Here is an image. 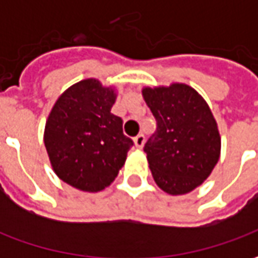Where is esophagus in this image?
<instances>
[{
	"label": "esophagus",
	"mask_w": 258,
	"mask_h": 258,
	"mask_svg": "<svg viewBox=\"0 0 258 258\" xmlns=\"http://www.w3.org/2000/svg\"><path fill=\"white\" fill-rule=\"evenodd\" d=\"M134 144L137 148H142L144 146V144H145V137H144V134H138L137 137L134 138Z\"/></svg>",
	"instance_id": "esophagus-1"
}]
</instances>
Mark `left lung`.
Wrapping results in <instances>:
<instances>
[{
	"label": "left lung",
	"instance_id": "1",
	"mask_svg": "<svg viewBox=\"0 0 258 258\" xmlns=\"http://www.w3.org/2000/svg\"><path fill=\"white\" fill-rule=\"evenodd\" d=\"M142 95L157 121L144 148L153 179L166 194H188L205 182L220 159L216 118L203 96L186 84L145 87Z\"/></svg>",
	"mask_w": 258,
	"mask_h": 258
}]
</instances>
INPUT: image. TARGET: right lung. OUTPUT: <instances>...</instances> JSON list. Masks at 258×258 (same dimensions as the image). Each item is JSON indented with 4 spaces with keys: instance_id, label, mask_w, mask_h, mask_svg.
Segmentation results:
<instances>
[{
    "instance_id": "1",
    "label": "right lung",
    "mask_w": 258,
    "mask_h": 258,
    "mask_svg": "<svg viewBox=\"0 0 258 258\" xmlns=\"http://www.w3.org/2000/svg\"><path fill=\"white\" fill-rule=\"evenodd\" d=\"M116 90L96 79L69 87L49 113L44 144L53 171L66 184L99 192L112 184L134 145L110 110Z\"/></svg>"
}]
</instances>
